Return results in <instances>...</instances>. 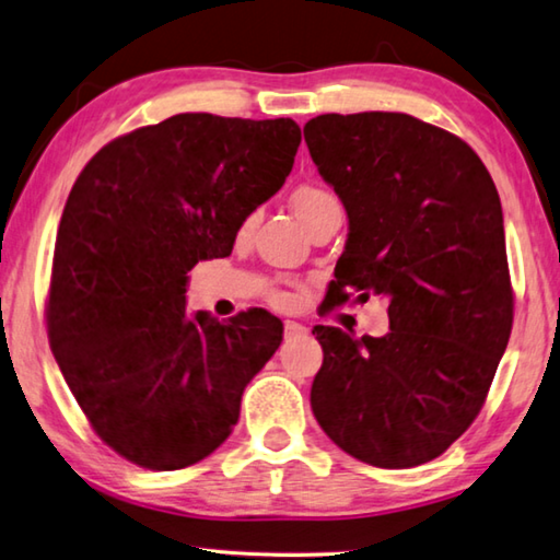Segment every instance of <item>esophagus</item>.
<instances>
[{"label": "esophagus", "instance_id": "esophagus-1", "mask_svg": "<svg viewBox=\"0 0 560 560\" xmlns=\"http://www.w3.org/2000/svg\"><path fill=\"white\" fill-rule=\"evenodd\" d=\"M306 325H301L296 320H287L283 323V335H287V340H296V338H303L306 335Z\"/></svg>", "mask_w": 560, "mask_h": 560}]
</instances>
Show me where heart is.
I'll use <instances>...</instances> for the list:
<instances>
[{"instance_id": "1", "label": "heart", "mask_w": 560, "mask_h": 560, "mask_svg": "<svg viewBox=\"0 0 560 560\" xmlns=\"http://www.w3.org/2000/svg\"><path fill=\"white\" fill-rule=\"evenodd\" d=\"M332 202H338V198H335L328 188L313 186V183H306V186H299L296 190H293V196H291V208H293V212H296L303 225H306V222L315 215V212L332 206ZM247 228H249V222H245V230ZM269 301L273 303V306H287L289 296L283 291H273Z\"/></svg>"}]
</instances>
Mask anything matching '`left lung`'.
I'll use <instances>...</instances> for the list:
<instances>
[{"label":"left lung","instance_id":"obj_1","mask_svg":"<svg viewBox=\"0 0 560 560\" xmlns=\"http://www.w3.org/2000/svg\"><path fill=\"white\" fill-rule=\"evenodd\" d=\"M303 137L350 220L332 301L389 299L384 338L313 328L315 421L362 463L423 465L470 429L510 342L494 180L460 137L404 112L320 115Z\"/></svg>","mask_w":560,"mask_h":560}]
</instances>
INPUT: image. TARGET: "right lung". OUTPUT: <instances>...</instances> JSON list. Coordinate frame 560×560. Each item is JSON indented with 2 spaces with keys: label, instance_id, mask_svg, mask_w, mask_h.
<instances>
[{
  "label": "right lung",
  "instance_id": "obj_1",
  "mask_svg": "<svg viewBox=\"0 0 560 560\" xmlns=\"http://www.w3.org/2000/svg\"><path fill=\"white\" fill-rule=\"evenodd\" d=\"M289 117L186 112L112 139L80 171L56 235L46 328L93 431L147 470L220 448L242 392L281 345L261 308L186 311V273L228 257L293 168Z\"/></svg>",
  "mask_w": 560,
  "mask_h": 560
}]
</instances>
